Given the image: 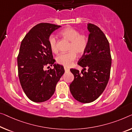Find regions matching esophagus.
<instances>
[{
  "instance_id": "esophagus-1",
  "label": "esophagus",
  "mask_w": 132,
  "mask_h": 132,
  "mask_svg": "<svg viewBox=\"0 0 132 132\" xmlns=\"http://www.w3.org/2000/svg\"><path fill=\"white\" fill-rule=\"evenodd\" d=\"M64 70H65L66 72H69L70 70L68 68H66V67H64Z\"/></svg>"
}]
</instances>
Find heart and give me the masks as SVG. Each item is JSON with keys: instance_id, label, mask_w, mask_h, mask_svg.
I'll use <instances>...</instances> for the list:
<instances>
[{"instance_id": "heart-1", "label": "heart", "mask_w": 132, "mask_h": 132, "mask_svg": "<svg viewBox=\"0 0 132 132\" xmlns=\"http://www.w3.org/2000/svg\"><path fill=\"white\" fill-rule=\"evenodd\" d=\"M61 37L70 42L68 46V53L60 54L56 57L57 63L65 67L71 65L76 58V54L81 56L85 53L88 46V38L85 35L80 34L76 29L68 27L60 32ZM48 45L53 53L57 52V40L53 35H50L48 38Z\"/></svg>"}]
</instances>
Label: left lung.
I'll return each mask as SVG.
<instances>
[{
  "label": "left lung",
  "mask_w": 132,
  "mask_h": 132,
  "mask_svg": "<svg viewBox=\"0 0 132 132\" xmlns=\"http://www.w3.org/2000/svg\"><path fill=\"white\" fill-rule=\"evenodd\" d=\"M88 46L78 64L83 68L81 72L71 69L74 80L70 84L73 98L83 103L95 101L101 95L109 82L111 57L109 41L96 25L88 23ZM86 69L87 71H85Z\"/></svg>",
  "instance_id": "1"
}]
</instances>
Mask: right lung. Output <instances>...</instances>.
I'll return each mask as SVG.
<instances>
[{
	"label": "right lung",
	"mask_w": 132,
	"mask_h": 132,
	"mask_svg": "<svg viewBox=\"0 0 132 132\" xmlns=\"http://www.w3.org/2000/svg\"><path fill=\"white\" fill-rule=\"evenodd\" d=\"M60 27L52 23H39L21 42L17 58L19 79L27 97L35 103H42L52 97L64 73L63 66L54 63L48 41L52 33ZM47 64L53 65L54 68L44 71Z\"/></svg>",
	"instance_id": "add662e5"
}]
</instances>
